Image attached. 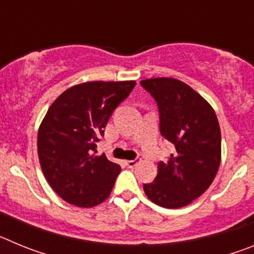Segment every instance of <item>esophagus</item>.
<instances>
[{
    "label": "esophagus",
    "instance_id": "1",
    "mask_svg": "<svg viewBox=\"0 0 254 254\" xmlns=\"http://www.w3.org/2000/svg\"><path fill=\"white\" fill-rule=\"evenodd\" d=\"M138 163H140V159H133V160H126V161H125V164H126V165H127V167H128V168L136 167V165H137Z\"/></svg>",
    "mask_w": 254,
    "mask_h": 254
}]
</instances>
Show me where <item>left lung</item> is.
<instances>
[{
  "label": "left lung",
  "mask_w": 254,
  "mask_h": 254,
  "mask_svg": "<svg viewBox=\"0 0 254 254\" xmlns=\"http://www.w3.org/2000/svg\"><path fill=\"white\" fill-rule=\"evenodd\" d=\"M155 99L160 133L176 146L158 176L143 185L150 201L165 208L190 205L210 187L221 160V132L215 111L185 82L156 77L140 81Z\"/></svg>",
  "instance_id": "left-lung-1"
}]
</instances>
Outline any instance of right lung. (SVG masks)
<instances>
[{
    "mask_svg": "<svg viewBox=\"0 0 254 254\" xmlns=\"http://www.w3.org/2000/svg\"><path fill=\"white\" fill-rule=\"evenodd\" d=\"M136 81H89L69 87L49 107L38 131V155L47 182L66 202L94 207L109 197L121 172L95 155L112 113Z\"/></svg>",
    "mask_w": 254,
    "mask_h": 254,
    "instance_id": "add662e5",
    "label": "right lung"
}]
</instances>
